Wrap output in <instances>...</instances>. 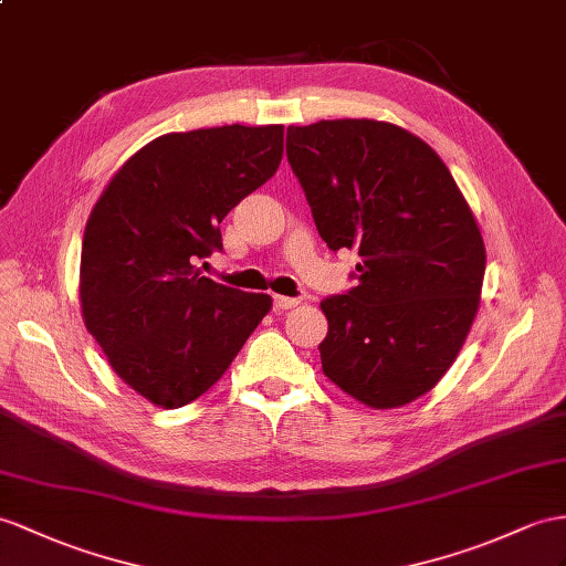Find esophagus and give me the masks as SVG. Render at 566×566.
Masks as SVG:
<instances>
[{"mask_svg":"<svg viewBox=\"0 0 566 566\" xmlns=\"http://www.w3.org/2000/svg\"><path fill=\"white\" fill-rule=\"evenodd\" d=\"M300 305L297 297H285V295H273V307L283 312V310H293Z\"/></svg>","mask_w":566,"mask_h":566,"instance_id":"obj_1","label":"esophagus"}]
</instances>
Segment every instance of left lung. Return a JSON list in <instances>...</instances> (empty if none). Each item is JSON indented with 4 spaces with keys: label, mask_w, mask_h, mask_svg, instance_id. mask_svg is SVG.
<instances>
[{
    "label": "left lung",
    "mask_w": 566,
    "mask_h": 566,
    "mask_svg": "<svg viewBox=\"0 0 566 566\" xmlns=\"http://www.w3.org/2000/svg\"><path fill=\"white\" fill-rule=\"evenodd\" d=\"M287 160L357 285L322 300L324 375L369 408L416 401L457 360L480 307L485 242L444 160L379 119L287 127Z\"/></svg>",
    "instance_id": "left-lung-1"
}]
</instances>
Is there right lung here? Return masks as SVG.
I'll return each mask as SVG.
<instances>
[{"label": "right lung", "mask_w": 566, "mask_h": 566, "mask_svg": "<svg viewBox=\"0 0 566 566\" xmlns=\"http://www.w3.org/2000/svg\"><path fill=\"white\" fill-rule=\"evenodd\" d=\"M283 124L163 134L122 165L88 216L78 300L115 375L158 408L209 391L273 300L201 275L220 220L279 170Z\"/></svg>", "instance_id": "obj_1"}]
</instances>
